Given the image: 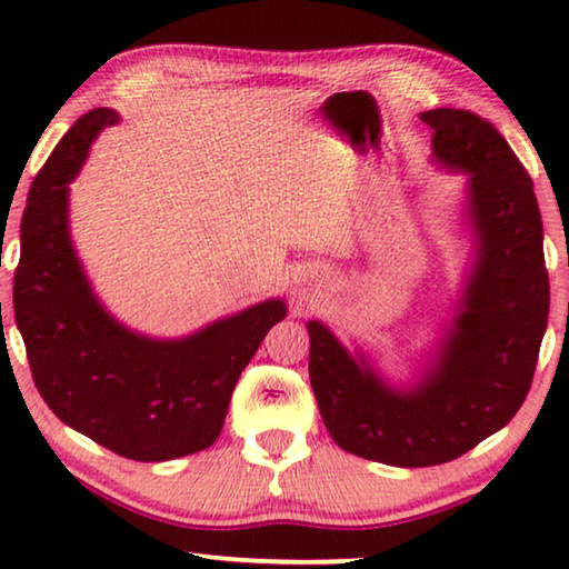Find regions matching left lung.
<instances>
[{
    "label": "left lung",
    "instance_id": "left-lung-1",
    "mask_svg": "<svg viewBox=\"0 0 569 569\" xmlns=\"http://www.w3.org/2000/svg\"><path fill=\"white\" fill-rule=\"evenodd\" d=\"M419 118L439 166L467 172L477 243L435 361L413 387H391L363 351L308 321V377L331 439L391 467L445 465L507 427L532 387L550 313L542 218L522 162L475 112L437 108Z\"/></svg>",
    "mask_w": 569,
    "mask_h": 569
}]
</instances>
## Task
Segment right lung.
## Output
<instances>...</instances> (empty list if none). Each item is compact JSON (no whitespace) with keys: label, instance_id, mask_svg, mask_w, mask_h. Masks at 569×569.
Masks as SVG:
<instances>
[{"label":"right lung","instance_id":"right-lung-1","mask_svg":"<svg viewBox=\"0 0 569 569\" xmlns=\"http://www.w3.org/2000/svg\"><path fill=\"white\" fill-rule=\"evenodd\" d=\"M118 112L98 108L67 130L37 172L22 216L14 319L32 379L54 417L114 455L168 461L208 449L283 298L243 308L186 339H150L114 321L92 293L67 220L70 182Z\"/></svg>","mask_w":569,"mask_h":569}]
</instances>
